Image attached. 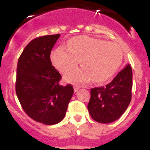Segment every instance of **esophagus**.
I'll return each instance as SVG.
<instances>
[{"label":"esophagus","instance_id":"esophagus-1","mask_svg":"<svg viewBox=\"0 0 150 150\" xmlns=\"http://www.w3.org/2000/svg\"><path fill=\"white\" fill-rule=\"evenodd\" d=\"M80 88H81V86H74V91L76 92V91H77Z\"/></svg>","mask_w":150,"mask_h":150}]
</instances>
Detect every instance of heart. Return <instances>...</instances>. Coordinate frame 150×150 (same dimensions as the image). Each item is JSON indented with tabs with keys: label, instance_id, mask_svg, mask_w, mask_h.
<instances>
[{
	"label": "heart",
	"instance_id": "1",
	"mask_svg": "<svg viewBox=\"0 0 150 150\" xmlns=\"http://www.w3.org/2000/svg\"><path fill=\"white\" fill-rule=\"evenodd\" d=\"M67 51L58 48L51 53V61L60 72L72 71L80 62L83 68L67 74L66 79L74 83L97 84L107 82L117 72L123 60V52L117 43L89 36H78L69 40Z\"/></svg>",
	"mask_w": 150,
	"mask_h": 150
}]
</instances>
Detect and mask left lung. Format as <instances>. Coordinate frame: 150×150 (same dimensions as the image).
I'll return each instance as SVG.
<instances>
[{"label":"left lung","mask_w":150,"mask_h":150,"mask_svg":"<svg viewBox=\"0 0 150 150\" xmlns=\"http://www.w3.org/2000/svg\"><path fill=\"white\" fill-rule=\"evenodd\" d=\"M132 70L127 64L106 86L91 89L88 104L90 116L100 123H110L126 110L132 100Z\"/></svg>","instance_id":"8db88e82"}]
</instances>
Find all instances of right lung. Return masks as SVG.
Wrapping results in <instances>:
<instances>
[{"label": "right lung", "mask_w": 150, "mask_h": 150, "mask_svg": "<svg viewBox=\"0 0 150 150\" xmlns=\"http://www.w3.org/2000/svg\"><path fill=\"white\" fill-rule=\"evenodd\" d=\"M60 34L35 38L18 60L16 92L22 109L32 120L45 125L60 122L74 94L68 84H59L62 76L52 65L50 53Z\"/></svg>", "instance_id": "right-lung-1"}]
</instances>
